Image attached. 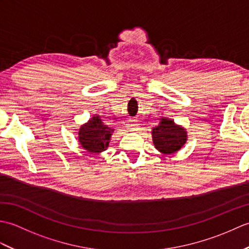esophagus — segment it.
Segmentation results:
<instances>
[{"label":"esophagus","mask_w":249,"mask_h":249,"mask_svg":"<svg viewBox=\"0 0 249 249\" xmlns=\"http://www.w3.org/2000/svg\"><path fill=\"white\" fill-rule=\"evenodd\" d=\"M127 125H128L127 127H128V129L130 131H137V130H139V127H140V124L137 121H135V120L129 122Z\"/></svg>","instance_id":"obj_1"}]
</instances>
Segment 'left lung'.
<instances>
[{
  "label": "left lung",
  "instance_id": "obj_1",
  "mask_svg": "<svg viewBox=\"0 0 249 249\" xmlns=\"http://www.w3.org/2000/svg\"><path fill=\"white\" fill-rule=\"evenodd\" d=\"M151 134L155 149L165 155L177 153L187 141L186 129L168 118H161Z\"/></svg>",
  "mask_w": 249,
  "mask_h": 249
}]
</instances>
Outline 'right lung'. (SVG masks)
Returning a JSON list of instances; mask_svg holds the SVG:
<instances>
[{
	"label": "right lung",
	"instance_id": "add662e5",
	"mask_svg": "<svg viewBox=\"0 0 249 249\" xmlns=\"http://www.w3.org/2000/svg\"><path fill=\"white\" fill-rule=\"evenodd\" d=\"M114 129L104 124L100 116L94 114L87 123L80 126L78 140L84 150L91 154H99L107 150Z\"/></svg>",
	"mask_w": 249,
	"mask_h": 249
}]
</instances>
